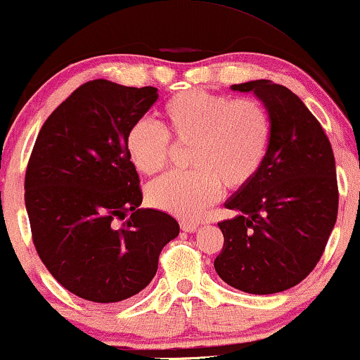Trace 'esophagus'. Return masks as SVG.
I'll use <instances>...</instances> for the list:
<instances>
[{"label":"esophagus","mask_w":360,"mask_h":360,"mask_svg":"<svg viewBox=\"0 0 360 360\" xmlns=\"http://www.w3.org/2000/svg\"><path fill=\"white\" fill-rule=\"evenodd\" d=\"M198 228H199L198 223H191V221L181 223V229H183V231H186V233H194Z\"/></svg>","instance_id":"1"}]
</instances>
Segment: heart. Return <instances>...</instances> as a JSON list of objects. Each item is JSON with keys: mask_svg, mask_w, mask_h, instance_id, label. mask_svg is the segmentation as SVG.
<instances>
[{"mask_svg": "<svg viewBox=\"0 0 360 360\" xmlns=\"http://www.w3.org/2000/svg\"><path fill=\"white\" fill-rule=\"evenodd\" d=\"M161 125L137 120L125 136L129 159L142 174L167 166L176 144L191 149L193 172H172L147 188L154 207L183 219H198L218 201L224 188H245L265 162L271 137L270 115L253 98H238L205 90L172 95L161 109Z\"/></svg>", "mask_w": 360, "mask_h": 360, "instance_id": "1", "label": "heart"}]
</instances>
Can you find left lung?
Masks as SVG:
<instances>
[{
    "label": "left lung",
    "mask_w": 360,
    "mask_h": 360,
    "mask_svg": "<svg viewBox=\"0 0 360 360\" xmlns=\"http://www.w3.org/2000/svg\"><path fill=\"white\" fill-rule=\"evenodd\" d=\"M231 90L262 101L271 137L257 177L224 202L238 214L218 223L224 245L214 270L233 288L271 295L300 283L326 250L339 210L335 159L322 125L287 86L251 80Z\"/></svg>",
    "instance_id": "1"
}]
</instances>
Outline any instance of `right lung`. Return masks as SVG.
<instances>
[{
  "mask_svg": "<svg viewBox=\"0 0 360 360\" xmlns=\"http://www.w3.org/2000/svg\"><path fill=\"white\" fill-rule=\"evenodd\" d=\"M158 98L154 86L86 82L51 112L34 142L25 176L34 248L55 280L84 300L137 295L179 235L171 214L139 207V174L125 150L129 127Z\"/></svg>",
  "mask_w": 360,
  "mask_h": 360,
  "instance_id": "obj_1",
  "label": "right lung"
}]
</instances>
